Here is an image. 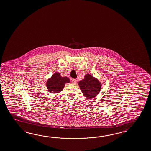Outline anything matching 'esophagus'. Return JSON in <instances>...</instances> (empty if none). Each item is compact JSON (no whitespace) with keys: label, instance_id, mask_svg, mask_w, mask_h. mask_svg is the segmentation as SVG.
<instances>
[{"label":"esophagus","instance_id":"obj_1","mask_svg":"<svg viewBox=\"0 0 151 151\" xmlns=\"http://www.w3.org/2000/svg\"><path fill=\"white\" fill-rule=\"evenodd\" d=\"M71 81H72V83L75 84V83H77V80H76V79H72Z\"/></svg>","mask_w":151,"mask_h":151}]
</instances>
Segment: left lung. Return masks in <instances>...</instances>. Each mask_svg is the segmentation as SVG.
Returning a JSON list of instances; mask_svg holds the SVG:
<instances>
[{
	"label": "left lung",
	"mask_w": 151,
	"mask_h": 151,
	"mask_svg": "<svg viewBox=\"0 0 151 151\" xmlns=\"http://www.w3.org/2000/svg\"><path fill=\"white\" fill-rule=\"evenodd\" d=\"M84 77L83 80L79 82L81 91L86 98H93L99 92L101 84L90 74H86Z\"/></svg>",
	"instance_id": "left-lung-1"
}]
</instances>
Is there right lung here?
<instances>
[{
    "label": "right lung",
    "mask_w": 151,
    "mask_h": 151,
    "mask_svg": "<svg viewBox=\"0 0 151 151\" xmlns=\"http://www.w3.org/2000/svg\"><path fill=\"white\" fill-rule=\"evenodd\" d=\"M69 82L70 79L68 78L61 77L60 73H55L47 81V87L51 93H57L63 90L65 83Z\"/></svg>",
    "instance_id": "obj_1"
}]
</instances>
